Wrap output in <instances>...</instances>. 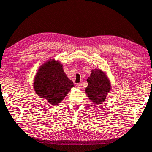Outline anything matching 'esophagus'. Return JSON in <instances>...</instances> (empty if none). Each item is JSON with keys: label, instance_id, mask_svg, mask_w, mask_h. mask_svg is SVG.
I'll return each instance as SVG.
<instances>
[{"label": "esophagus", "instance_id": "esophagus-1", "mask_svg": "<svg viewBox=\"0 0 152 152\" xmlns=\"http://www.w3.org/2000/svg\"><path fill=\"white\" fill-rule=\"evenodd\" d=\"M77 88L81 89L82 88V85L81 83H78V84H77Z\"/></svg>", "mask_w": 152, "mask_h": 152}]
</instances>
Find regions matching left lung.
<instances>
[{"label": "left lung", "instance_id": "left-lung-1", "mask_svg": "<svg viewBox=\"0 0 152 152\" xmlns=\"http://www.w3.org/2000/svg\"><path fill=\"white\" fill-rule=\"evenodd\" d=\"M88 86L85 92L87 97L94 104H102L111 91V84L107 74L100 69L92 70L91 75L87 79Z\"/></svg>", "mask_w": 152, "mask_h": 152}]
</instances>
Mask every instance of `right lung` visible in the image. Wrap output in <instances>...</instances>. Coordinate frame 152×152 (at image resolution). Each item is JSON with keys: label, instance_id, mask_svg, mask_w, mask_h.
<instances>
[{"label": "right lung", "instance_id": "add662e5", "mask_svg": "<svg viewBox=\"0 0 152 152\" xmlns=\"http://www.w3.org/2000/svg\"><path fill=\"white\" fill-rule=\"evenodd\" d=\"M34 81L36 94L53 106L60 103L74 87L64 72L62 64L54 59L48 60L39 67Z\"/></svg>", "mask_w": 152, "mask_h": 152}]
</instances>
